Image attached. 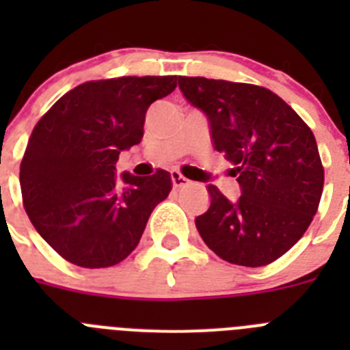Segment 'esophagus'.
I'll return each instance as SVG.
<instances>
[{"mask_svg": "<svg viewBox=\"0 0 350 350\" xmlns=\"http://www.w3.org/2000/svg\"><path fill=\"white\" fill-rule=\"evenodd\" d=\"M172 184L175 189H180V187H185V185L189 184V180L178 172H172Z\"/></svg>", "mask_w": 350, "mask_h": 350, "instance_id": "34e87169", "label": "esophagus"}]
</instances>
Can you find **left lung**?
Wrapping results in <instances>:
<instances>
[{"label":"left lung","mask_w":350,"mask_h":350,"mask_svg":"<svg viewBox=\"0 0 350 350\" xmlns=\"http://www.w3.org/2000/svg\"><path fill=\"white\" fill-rule=\"evenodd\" d=\"M178 88L206 116L213 147L234 166L242 193L230 202L206 187L200 237L228 262L270 265L303 237L319 206L324 168L314 133L270 89L205 77H178Z\"/></svg>","instance_id":"obj_1"}]
</instances>
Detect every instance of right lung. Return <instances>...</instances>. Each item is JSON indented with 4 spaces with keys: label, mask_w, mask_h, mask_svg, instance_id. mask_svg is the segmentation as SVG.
I'll use <instances>...</instances> for the list:
<instances>
[{
    "label": "right lung",
    "mask_w": 350,
    "mask_h": 350,
    "mask_svg": "<svg viewBox=\"0 0 350 350\" xmlns=\"http://www.w3.org/2000/svg\"><path fill=\"white\" fill-rule=\"evenodd\" d=\"M177 88V77H119L80 83L36 122L21 163L29 221L52 249L82 268L113 267L140 242L172 177L124 172L120 150L140 144L147 108Z\"/></svg>",
    "instance_id": "1"
}]
</instances>
